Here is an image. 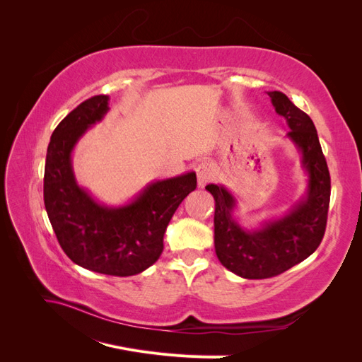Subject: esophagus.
I'll list each match as a JSON object with an SVG mask.
<instances>
[{"mask_svg": "<svg viewBox=\"0 0 362 362\" xmlns=\"http://www.w3.org/2000/svg\"><path fill=\"white\" fill-rule=\"evenodd\" d=\"M196 178H198V187H204L206 182H210L214 178V169L210 163L202 161L196 166Z\"/></svg>", "mask_w": 362, "mask_h": 362, "instance_id": "1", "label": "esophagus"}]
</instances>
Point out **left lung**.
Segmentation results:
<instances>
[{
	"instance_id": "left-lung-1",
	"label": "left lung",
	"mask_w": 362,
	"mask_h": 362,
	"mask_svg": "<svg viewBox=\"0 0 362 362\" xmlns=\"http://www.w3.org/2000/svg\"><path fill=\"white\" fill-rule=\"evenodd\" d=\"M275 112L290 128L287 139L300 154L306 187L290 210L245 228L235 211L238 202L223 184H208L216 202L214 247L222 266L245 279H264L299 264L319 247L331 198V177L311 117L282 92H267Z\"/></svg>"
}]
</instances>
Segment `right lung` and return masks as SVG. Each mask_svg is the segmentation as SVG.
Returning a JSON list of instances; mask_svg holds the SVG:
<instances>
[{
  "label": "right lung",
  "instance_id": "add662e5",
  "mask_svg": "<svg viewBox=\"0 0 362 362\" xmlns=\"http://www.w3.org/2000/svg\"><path fill=\"white\" fill-rule=\"evenodd\" d=\"M110 98H90L64 117L51 136L43 201L62 249L75 264L112 276H133L163 252V237L178 205L196 189V173L151 181L133 199L107 205L75 178L72 152L87 129L110 110Z\"/></svg>",
  "mask_w": 362,
  "mask_h": 362
}]
</instances>
